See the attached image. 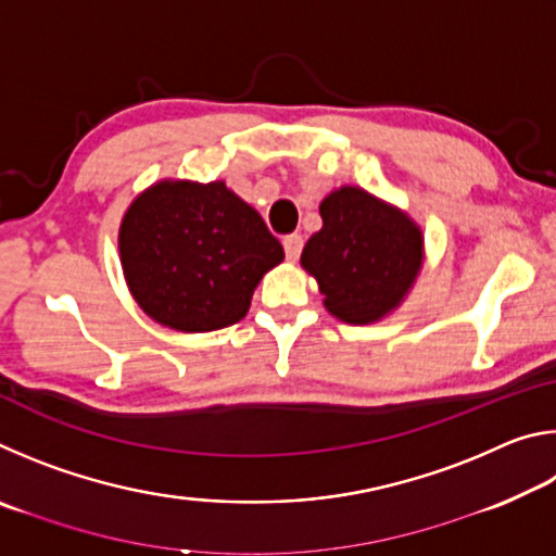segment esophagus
<instances>
[{"mask_svg":"<svg viewBox=\"0 0 556 556\" xmlns=\"http://www.w3.org/2000/svg\"><path fill=\"white\" fill-rule=\"evenodd\" d=\"M301 248H304V240H301V235H287L285 238V252H287V260H299L301 255Z\"/></svg>","mask_w":556,"mask_h":556,"instance_id":"34e87169","label":"esophagus"}]
</instances>
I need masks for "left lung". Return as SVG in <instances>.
I'll list each match as a JSON object with an SVG mask.
<instances>
[{
	"instance_id": "obj_1",
	"label": "left lung",
	"mask_w": 556,
	"mask_h": 556,
	"mask_svg": "<svg viewBox=\"0 0 556 556\" xmlns=\"http://www.w3.org/2000/svg\"><path fill=\"white\" fill-rule=\"evenodd\" d=\"M324 228L301 252L324 306L345 324H375L407 296L425 260V238L407 213L357 186L321 201Z\"/></svg>"
}]
</instances>
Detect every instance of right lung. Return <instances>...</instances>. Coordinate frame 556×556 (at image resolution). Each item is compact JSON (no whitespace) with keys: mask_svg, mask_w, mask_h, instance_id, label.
Masks as SVG:
<instances>
[{"mask_svg":"<svg viewBox=\"0 0 556 556\" xmlns=\"http://www.w3.org/2000/svg\"><path fill=\"white\" fill-rule=\"evenodd\" d=\"M119 260L147 316L174 331L205 333L244 318L285 250L223 181H159L122 218Z\"/></svg>","mask_w":556,"mask_h":556,"instance_id":"right-lung-1","label":"right lung"}]
</instances>
